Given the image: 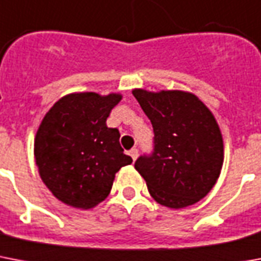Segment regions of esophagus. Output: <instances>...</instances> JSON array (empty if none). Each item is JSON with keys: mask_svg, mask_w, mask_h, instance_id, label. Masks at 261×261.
<instances>
[{"mask_svg": "<svg viewBox=\"0 0 261 261\" xmlns=\"http://www.w3.org/2000/svg\"><path fill=\"white\" fill-rule=\"evenodd\" d=\"M129 155H130V158L133 159V162L137 159V156H139V151H137V148H132L130 151H129Z\"/></svg>", "mask_w": 261, "mask_h": 261, "instance_id": "1", "label": "esophagus"}]
</instances>
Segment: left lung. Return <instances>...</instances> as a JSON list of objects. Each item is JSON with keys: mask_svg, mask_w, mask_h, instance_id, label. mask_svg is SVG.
I'll return each instance as SVG.
<instances>
[{"mask_svg": "<svg viewBox=\"0 0 261 261\" xmlns=\"http://www.w3.org/2000/svg\"><path fill=\"white\" fill-rule=\"evenodd\" d=\"M133 95L153 128V151L135 163L160 205L182 209L207 195L220 176L224 144L216 118L185 91L136 89Z\"/></svg>", "mask_w": 261, "mask_h": 261, "instance_id": "1", "label": "left lung"}]
</instances>
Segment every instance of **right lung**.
Instances as JSON below:
<instances>
[{
  "instance_id": "1",
  "label": "right lung",
  "mask_w": 261,
  "mask_h": 261,
  "mask_svg": "<svg viewBox=\"0 0 261 261\" xmlns=\"http://www.w3.org/2000/svg\"><path fill=\"white\" fill-rule=\"evenodd\" d=\"M120 101V94H68L41 121L35 139L36 166L45 186L66 205L94 207L109 195L116 172L132 163L120 145L118 129L106 126Z\"/></svg>"
}]
</instances>
